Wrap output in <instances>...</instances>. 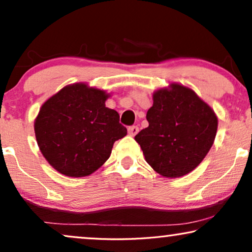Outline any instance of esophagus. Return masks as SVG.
Returning <instances> with one entry per match:
<instances>
[{
	"label": "esophagus",
	"instance_id": "obj_1",
	"mask_svg": "<svg viewBox=\"0 0 252 252\" xmlns=\"http://www.w3.org/2000/svg\"><path fill=\"white\" fill-rule=\"evenodd\" d=\"M139 133V127L137 126H129L128 127V134L130 136H135Z\"/></svg>",
	"mask_w": 252,
	"mask_h": 252
}]
</instances>
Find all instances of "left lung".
<instances>
[{
    "label": "left lung",
    "mask_w": 252,
    "mask_h": 252,
    "mask_svg": "<svg viewBox=\"0 0 252 252\" xmlns=\"http://www.w3.org/2000/svg\"><path fill=\"white\" fill-rule=\"evenodd\" d=\"M149 126L135 135L147 163L166 178L188 174L204 159L217 134L218 119L195 92L172 84L154 94Z\"/></svg>",
    "instance_id": "8db88e82"
}]
</instances>
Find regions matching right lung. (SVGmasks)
<instances>
[{"mask_svg": "<svg viewBox=\"0 0 252 252\" xmlns=\"http://www.w3.org/2000/svg\"><path fill=\"white\" fill-rule=\"evenodd\" d=\"M108 95L85 84L61 89L41 106L34 123L37 144L55 170L67 177H87L108 160L113 143L127 129Z\"/></svg>", "mask_w": 252, "mask_h": 252, "instance_id": "right-lung-1", "label": "right lung"}]
</instances>
